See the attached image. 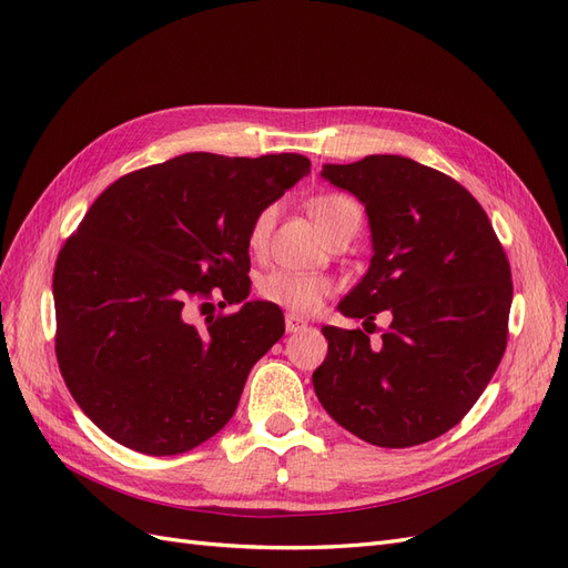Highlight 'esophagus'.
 I'll return each instance as SVG.
<instances>
[{"instance_id": "1", "label": "esophagus", "mask_w": 568, "mask_h": 568, "mask_svg": "<svg viewBox=\"0 0 568 568\" xmlns=\"http://www.w3.org/2000/svg\"><path fill=\"white\" fill-rule=\"evenodd\" d=\"M305 322L301 320V317H296V315H286V332L288 334H296V332H301V329H305Z\"/></svg>"}]
</instances>
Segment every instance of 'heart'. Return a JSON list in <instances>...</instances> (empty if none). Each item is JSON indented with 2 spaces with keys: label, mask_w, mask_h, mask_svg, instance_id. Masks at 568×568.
Instances as JSON below:
<instances>
[{
  "label": "heart",
  "mask_w": 568,
  "mask_h": 568,
  "mask_svg": "<svg viewBox=\"0 0 568 568\" xmlns=\"http://www.w3.org/2000/svg\"><path fill=\"white\" fill-rule=\"evenodd\" d=\"M307 211H311L315 225L324 232V236H329L343 227L357 230L359 217H363L359 205L353 199L341 194L315 196L307 203ZM274 220H277V209L274 205H267L265 211L257 213L248 232V244L253 251H261L265 246ZM326 294H329V282L296 272H272L261 282V296L265 301L280 305L298 317L317 313Z\"/></svg>",
  "instance_id": "1"
}]
</instances>
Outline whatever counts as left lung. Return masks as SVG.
Returning <instances> with one entry per match:
<instances>
[{
  "instance_id": "left-lung-1",
  "label": "left lung",
  "mask_w": 568,
  "mask_h": 568,
  "mask_svg": "<svg viewBox=\"0 0 568 568\" xmlns=\"http://www.w3.org/2000/svg\"><path fill=\"white\" fill-rule=\"evenodd\" d=\"M326 182L365 205L372 261L338 303L369 332L324 326L313 386L329 417L379 448H412L450 432L484 393L507 346L511 270L480 203L453 178L374 153L322 165Z\"/></svg>"
}]
</instances>
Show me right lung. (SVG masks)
Instances as JSON below:
<instances>
[{
	"mask_svg": "<svg viewBox=\"0 0 568 568\" xmlns=\"http://www.w3.org/2000/svg\"><path fill=\"white\" fill-rule=\"evenodd\" d=\"M305 175L301 153L196 151L134 170L92 203L54 270L57 359L115 443L180 455L232 419L251 367L284 334L277 305L248 301V232ZM213 287L243 307L199 333L183 303Z\"/></svg>",
	"mask_w": 568,
	"mask_h": 568,
	"instance_id": "obj_1",
	"label": "right lung"
}]
</instances>
